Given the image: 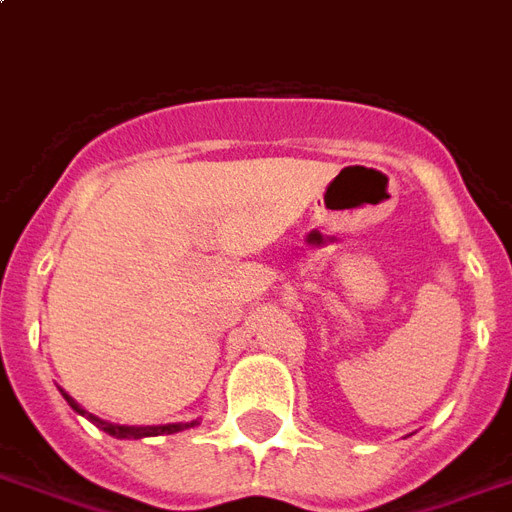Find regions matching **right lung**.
<instances>
[{
    "instance_id": "add662e5",
    "label": "right lung",
    "mask_w": 512,
    "mask_h": 512,
    "mask_svg": "<svg viewBox=\"0 0 512 512\" xmlns=\"http://www.w3.org/2000/svg\"><path fill=\"white\" fill-rule=\"evenodd\" d=\"M62 391V388H59ZM64 401L73 407L78 415H83V418H89L97 426V429H102L105 434H111V437L116 439H143V437H160V434H176V431H184V429H192V426H198V420H189V423H165V426H119V423H111V420H102L97 418V415H92V412H86L78 404V401L70 396L67 391H62Z\"/></svg>"
}]
</instances>
